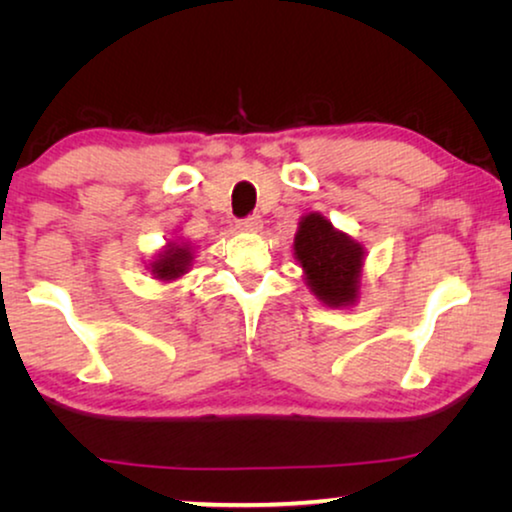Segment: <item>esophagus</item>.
Segmentation results:
<instances>
[{"label":"esophagus","mask_w":512,"mask_h":512,"mask_svg":"<svg viewBox=\"0 0 512 512\" xmlns=\"http://www.w3.org/2000/svg\"><path fill=\"white\" fill-rule=\"evenodd\" d=\"M261 226H263V221H261V216H258V214L244 216V219L237 221V228L247 230V233H258V230H261Z\"/></svg>","instance_id":"1"}]
</instances>
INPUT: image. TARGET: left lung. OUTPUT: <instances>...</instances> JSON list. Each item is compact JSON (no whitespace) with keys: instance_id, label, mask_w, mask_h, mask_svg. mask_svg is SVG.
<instances>
[{"instance_id":"obj_1","label":"left lung","mask_w":512,"mask_h":512,"mask_svg":"<svg viewBox=\"0 0 512 512\" xmlns=\"http://www.w3.org/2000/svg\"><path fill=\"white\" fill-rule=\"evenodd\" d=\"M293 251L303 265L307 286L326 305H352L359 296L363 247L312 212L298 223Z\"/></svg>"}]
</instances>
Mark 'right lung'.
I'll use <instances>...</instances> for the list:
<instances>
[{"label":"right lung","mask_w":512,"mask_h":512,"mask_svg":"<svg viewBox=\"0 0 512 512\" xmlns=\"http://www.w3.org/2000/svg\"><path fill=\"white\" fill-rule=\"evenodd\" d=\"M193 261L191 249L188 244H167L165 251H160L156 261L151 263V272L158 279H177L188 270V265Z\"/></svg>","instance_id":"right-lung-1"}]
</instances>
